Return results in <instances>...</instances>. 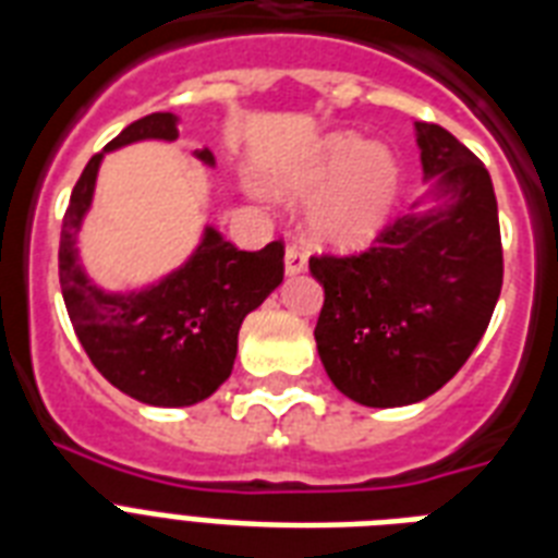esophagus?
Returning <instances> with one entry per match:
<instances>
[{
    "label": "esophagus",
    "mask_w": 558,
    "mask_h": 558,
    "mask_svg": "<svg viewBox=\"0 0 558 558\" xmlns=\"http://www.w3.org/2000/svg\"><path fill=\"white\" fill-rule=\"evenodd\" d=\"M305 267H307L305 251H302V247H296V244H291V247L284 251V270H288L291 276H296V274H302Z\"/></svg>",
    "instance_id": "1"
}]
</instances>
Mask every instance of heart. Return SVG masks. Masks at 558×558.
I'll return each instance as SVG.
<instances>
[{"label":"heart","instance_id":"heart-1","mask_svg":"<svg viewBox=\"0 0 558 558\" xmlns=\"http://www.w3.org/2000/svg\"><path fill=\"white\" fill-rule=\"evenodd\" d=\"M398 186V163L389 149L360 135H333L316 158L288 178L293 195H316L311 233L331 247H360L380 230Z\"/></svg>","mask_w":558,"mask_h":558}]
</instances>
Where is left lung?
Listing matches in <instances>:
<instances>
[{"instance_id": "1", "label": "left lung", "mask_w": 558, "mask_h": 558, "mask_svg": "<svg viewBox=\"0 0 558 558\" xmlns=\"http://www.w3.org/2000/svg\"><path fill=\"white\" fill-rule=\"evenodd\" d=\"M414 129L444 202L389 221L368 251L311 256L325 288L319 360L345 398L374 409L447 386L487 331L505 279L487 167L438 123Z\"/></svg>"}]
</instances>
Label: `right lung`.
<instances>
[{
	"instance_id": "right-lung-1",
	"label": "right lung",
	"mask_w": 558,
	"mask_h": 558,
	"mask_svg": "<svg viewBox=\"0 0 558 558\" xmlns=\"http://www.w3.org/2000/svg\"><path fill=\"white\" fill-rule=\"evenodd\" d=\"M175 141L178 118L155 111L129 123L109 146ZM213 167V153H195ZM102 153L88 160L71 190L60 230V288L80 345L97 372L129 398L149 405H193L209 398L233 372L239 328L279 288L284 244L239 251L207 227L184 267L137 293H106L88 282L77 258L80 233Z\"/></svg>"
}]
</instances>
